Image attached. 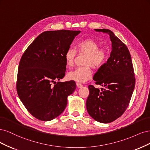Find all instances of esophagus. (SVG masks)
I'll list each match as a JSON object with an SVG mask.
<instances>
[{"instance_id": "1", "label": "esophagus", "mask_w": 150, "mask_h": 150, "mask_svg": "<svg viewBox=\"0 0 150 150\" xmlns=\"http://www.w3.org/2000/svg\"><path fill=\"white\" fill-rule=\"evenodd\" d=\"M76 86L78 88H81L82 86H83V85H82L81 83H76Z\"/></svg>"}]
</instances>
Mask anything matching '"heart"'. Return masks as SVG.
Instances as JSON below:
<instances>
[{
  "mask_svg": "<svg viewBox=\"0 0 150 150\" xmlns=\"http://www.w3.org/2000/svg\"><path fill=\"white\" fill-rule=\"evenodd\" d=\"M99 43L93 38H85L76 43V48L79 53L86 54L83 62L85 66L77 67L69 71L67 74V79L70 80L83 83L88 80L92 75L91 66L95 69H100L108 57L107 51L100 49ZM76 52L73 49H67L64 54V59L67 66L71 67L74 64Z\"/></svg>",
  "mask_w": 150,
  "mask_h": 150,
  "instance_id": "obj_1",
  "label": "heart"
}]
</instances>
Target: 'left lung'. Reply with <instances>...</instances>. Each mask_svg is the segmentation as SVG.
<instances>
[{
	"label": "left lung",
	"instance_id": "8db88e82",
	"mask_svg": "<svg viewBox=\"0 0 150 150\" xmlns=\"http://www.w3.org/2000/svg\"><path fill=\"white\" fill-rule=\"evenodd\" d=\"M107 33L112 42V52L107 63L96 72L95 83L101 89L89 85L86 101L91 117L100 123L112 122L121 117L128 107L135 86L132 60L127 45L108 29H95Z\"/></svg>",
	"mask_w": 150,
	"mask_h": 150
}]
</instances>
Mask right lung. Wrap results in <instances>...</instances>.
<instances>
[{
	"label": "right lung",
	"instance_id": "right-lung-1",
	"mask_svg": "<svg viewBox=\"0 0 150 150\" xmlns=\"http://www.w3.org/2000/svg\"><path fill=\"white\" fill-rule=\"evenodd\" d=\"M80 33L68 30L44 32L22 55L17 91L24 107L35 118L47 122L57 117L64 111L68 96L75 91L74 81L55 80L64 77V54Z\"/></svg>",
	"mask_w": 150,
	"mask_h": 150
}]
</instances>
